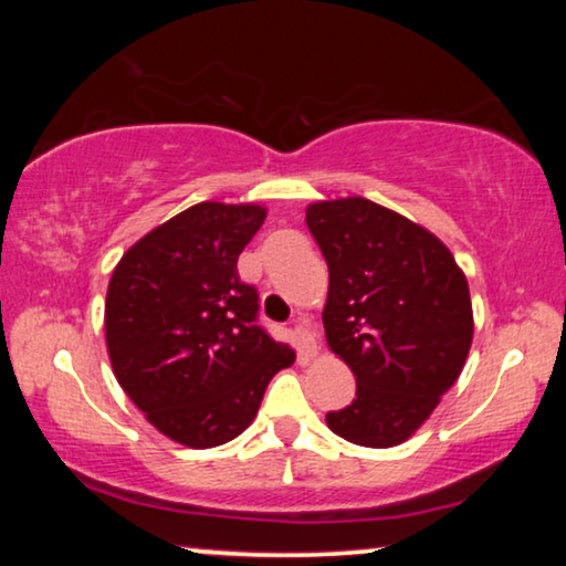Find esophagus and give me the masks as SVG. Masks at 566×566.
<instances>
[{"instance_id":"obj_1","label":"esophagus","mask_w":566,"mask_h":566,"mask_svg":"<svg viewBox=\"0 0 566 566\" xmlns=\"http://www.w3.org/2000/svg\"><path fill=\"white\" fill-rule=\"evenodd\" d=\"M293 335H296V343H298V353L304 360H312L316 358V353H319V345H316V337L312 327H308L306 319H296V327H293Z\"/></svg>"}]
</instances>
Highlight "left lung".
Returning a JSON list of instances; mask_svg holds the SVG:
<instances>
[{"mask_svg": "<svg viewBox=\"0 0 566 566\" xmlns=\"http://www.w3.org/2000/svg\"><path fill=\"white\" fill-rule=\"evenodd\" d=\"M306 223L329 268L324 335L355 376L329 430L366 448L405 443L469 358L467 275L432 231L368 198L316 200Z\"/></svg>", "mask_w": 566, "mask_h": 566, "instance_id": "1", "label": "left lung"}]
</instances>
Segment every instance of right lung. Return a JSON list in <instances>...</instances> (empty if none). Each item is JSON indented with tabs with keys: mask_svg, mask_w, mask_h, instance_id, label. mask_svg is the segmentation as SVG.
Instances as JSON below:
<instances>
[{
	"mask_svg": "<svg viewBox=\"0 0 566 566\" xmlns=\"http://www.w3.org/2000/svg\"><path fill=\"white\" fill-rule=\"evenodd\" d=\"M258 203L203 200L154 227L115 265L105 298L113 374L175 443L216 448L250 428L291 345L258 324L237 260L265 221Z\"/></svg>",
	"mask_w": 566,
	"mask_h": 566,
	"instance_id": "add662e5",
	"label": "right lung"
}]
</instances>
